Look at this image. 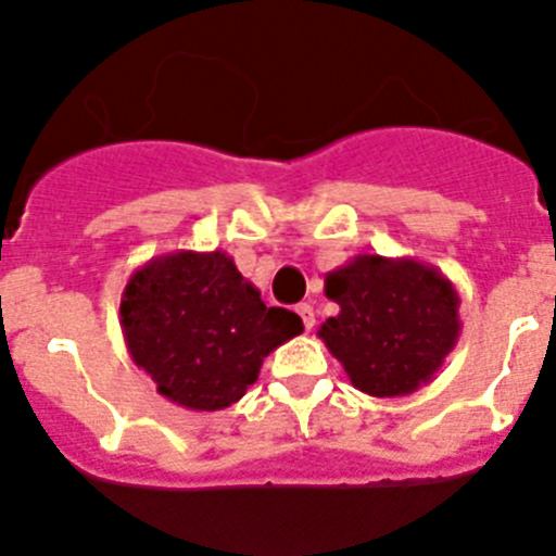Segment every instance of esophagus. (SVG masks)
<instances>
[{
	"mask_svg": "<svg viewBox=\"0 0 556 556\" xmlns=\"http://www.w3.org/2000/svg\"><path fill=\"white\" fill-rule=\"evenodd\" d=\"M296 313L302 315V321H304V329H313L315 327V313H313V307H309L307 302H302L296 307Z\"/></svg>",
	"mask_w": 556,
	"mask_h": 556,
	"instance_id": "obj_1",
	"label": "esophagus"
}]
</instances>
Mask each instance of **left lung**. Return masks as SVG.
Returning a JSON list of instances; mask_svg holds the SVG:
<instances>
[{"label":"left lung","mask_w":556,"mask_h":556,"mask_svg":"<svg viewBox=\"0 0 556 556\" xmlns=\"http://www.w3.org/2000/svg\"><path fill=\"white\" fill-rule=\"evenodd\" d=\"M324 293L340 313L318 338L368 396H409L457 346V288L421 260L357 254L327 274Z\"/></svg>","instance_id":"8db88e82"}]
</instances>
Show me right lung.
<instances>
[{"mask_svg":"<svg viewBox=\"0 0 556 556\" xmlns=\"http://www.w3.org/2000/svg\"><path fill=\"white\" fill-rule=\"evenodd\" d=\"M118 313L132 363L160 396L197 413L241 402L263 359L304 329L296 313L266 307L218 249H179L143 263L129 277Z\"/></svg>","mask_w":556,"mask_h":556,"instance_id":"add662e5","label":"right lung"}]
</instances>
